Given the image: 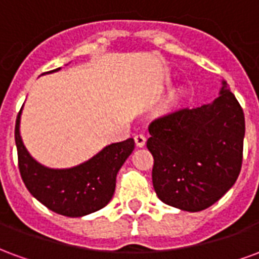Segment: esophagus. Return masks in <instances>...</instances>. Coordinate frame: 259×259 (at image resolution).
Instances as JSON below:
<instances>
[{
    "instance_id": "34e87169",
    "label": "esophagus",
    "mask_w": 259,
    "mask_h": 259,
    "mask_svg": "<svg viewBox=\"0 0 259 259\" xmlns=\"http://www.w3.org/2000/svg\"><path fill=\"white\" fill-rule=\"evenodd\" d=\"M136 146L137 147H144L146 146V136L144 135H136L135 136Z\"/></svg>"
}]
</instances>
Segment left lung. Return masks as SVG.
Returning <instances> with one entry per match:
<instances>
[{"mask_svg": "<svg viewBox=\"0 0 259 259\" xmlns=\"http://www.w3.org/2000/svg\"><path fill=\"white\" fill-rule=\"evenodd\" d=\"M211 104L182 108L152 120L147 148L154 157L158 198L183 211L215 204L236 183L243 162L244 112L222 81Z\"/></svg>", "mask_w": 259, "mask_h": 259, "instance_id": "left-lung-1", "label": "left lung"}]
</instances>
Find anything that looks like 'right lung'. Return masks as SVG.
Here are the masks:
<instances>
[{"instance_id": "1", "label": "right lung", "mask_w": 259, "mask_h": 259, "mask_svg": "<svg viewBox=\"0 0 259 259\" xmlns=\"http://www.w3.org/2000/svg\"><path fill=\"white\" fill-rule=\"evenodd\" d=\"M57 70L59 68L51 72ZM20 113L22 109L15 124V143L20 176L30 194L48 209L70 218L84 217L107 205L115 193L119 169L135 150V140L113 143L73 168L51 169L33 159L23 146Z\"/></svg>"}]
</instances>
